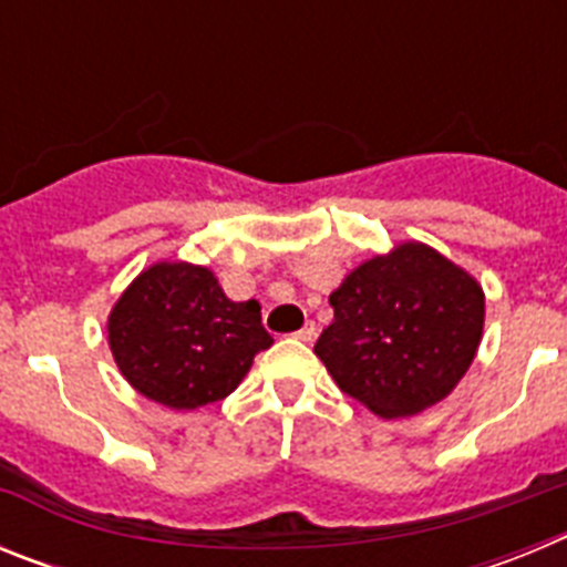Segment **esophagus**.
I'll list each match as a JSON object with an SVG mask.
<instances>
[{
    "instance_id": "obj_1",
    "label": "esophagus",
    "mask_w": 567,
    "mask_h": 567,
    "mask_svg": "<svg viewBox=\"0 0 567 567\" xmlns=\"http://www.w3.org/2000/svg\"><path fill=\"white\" fill-rule=\"evenodd\" d=\"M315 334H318V329H315V323L312 320H309V323H303V329H298V332H295V338L298 340H315Z\"/></svg>"
}]
</instances>
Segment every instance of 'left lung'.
I'll use <instances>...</instances> for the list:
<instances>
[{
    "instance_id": "1",
    "label": "left lung",
    "mask_w": 567,
    "mask_h": 567,
    "mask_svg": "<svg viewBox=\"0 0 567 567\" xmlns=\"http://www.w3.org/2000/svg\"><path fill=\"white\" fill-rule=\"evenodd\" d=\"M329 303L315 354L340 392L389 420L449 398L483 338V287L420 240L363 260Z\"/></svg>"
}]
</instances>
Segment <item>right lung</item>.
I'll return each instance as SVG.
<instances>
[{"mask_svg":"<svg viewBox=\"0 0 567 567\" xmlns=\"http://www.w3.org/2000/svg\"><path fill=\"white\" fill-rule=\"evenodd\" d=\"M107 340L135 392L175 412L233 394L272 346L258 300L235 303L207 267L187 260L144 269L115 300Z\"/></svg>","mask_w":567,"mask_h":567,"instance_id":"right-lung-1","label":"right lung"}]
</instances>
